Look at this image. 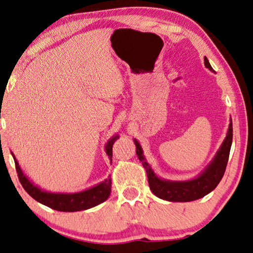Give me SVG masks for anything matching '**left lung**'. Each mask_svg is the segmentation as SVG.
Returning <instances> with one entry per match:
<instances>
[{
	"label": "left lung",
	"mask_w": 253,
	"mask_h": 253,
	"mask_svg": "<svg viewBox=\"0 0 253 253\" xmlns=\"http://www.w3.org/2000/svg\"><path fill=\"white\" fill-rule=\"evenodd\" d=\"M204 64L206 68L214 72L206 57H204ZM232 138H233V127H232L231 121L224 141H223L222 146L218 149L213 160L211 161L208 167L196 178L186 181H171L157 177L154 170H152L150 166L146 161V158H144L141 146H140V143L135 139L134 144L138 158L140 161H142L143 167L146 168L149 187H150L151 192L157 197L165 201L192 202L208 195L209 193L215 189V187L221 181L225 172L227 160H229Z\"/></svg>",
	"instance_id": "left-lung-1"
}]
</instances>
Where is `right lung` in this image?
Returning a JSON list of instances; mask_svg holds the SVG:
<instances>
[{
    "instance_id": "1",
    "label": "right lung",
    "mask_w": 253,
    "mask_h": 253,
    "mask_svg": "<svg viewBox=\"0 0 253 253\" xmlns=\"http://www.w3.org/2000/svg\"><path fill=\"white\" fill-rule=\"evenodd\" d=\"M119 139V135H114L107 141L105 146V151L109 158L112 160V147L113 143ZM15 163V169L18 172V177L22 187L26 189V192L30 195L33 200L41 203L48 208L52 210L60 211V212H77V211L88 210L94 208L98 204H101L109 198L111 194V186L112 181L109 177L101 184H98L94 187L83 190L80 193H49L44 192L38 186L33 185L28 177L24 175L23 171L20 168V166L16 161L14 155L12 154Z\"/></svg>"
}]
</instances>
